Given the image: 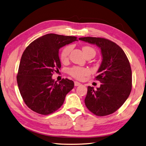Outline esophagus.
Masks as SVG:
<instances>
[{"instance_id":"1","label":"esophagus","mask_w":146,"mask_h":146,"mask_svg":"<svg viewBox=\"0 0 146 146\" xmlns=\"http://www.w3.org/2000/svg\"><path fill=\"white\" fill-rule=\"evenodd\" d=\"M74 84H75V86H79V85H81V83L78 82H74Z\"/></svg>"}]
</instances>
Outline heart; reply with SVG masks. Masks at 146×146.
<instances>
[{"instance_id":"b5f03b06","label":"heart","mask_w":146,"mask_h":146,"mask_svg":"<svg viewBox=\"0 0 146 146\" xmlns=\"http://www.w3.org/2000/svg\"><path fill=\"white\" fill-rule=\"evenodd\" d=\"M83 53L85 55L88 52H92L95 54V51L94 48L90 46H83L82 48ZM71 51V46H67L64 48L60 53V60L62 63H66L69 60V56ZM69 73L70 75L72 76L73 78L77 80H82L85 78V76H88L90 74V71L87 68H82L80 66H74L71 68L69 70Z\"/></svg>"}]
</instances>
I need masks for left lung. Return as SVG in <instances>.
<instances>
[{
	"label": "left lung",
	"instance_id": "1",
	"mask_svg": "<svg viewBox=\"0 0 146 146\" xmlns=\"http://www.w3.org/2000/svg\"><path fill=\"white\" fill-rule=\"evenodd\" d=\"M79 39L97 45L102 55L95 77L102 84L96 90L88 86L86 107L97 116L113 113L124 104L131 92L132 70L128 58L119 45L107 39L84 37Z\"/></svg>",
	"mask_w": 146,
	"mask_h": 146
}]
</instances>
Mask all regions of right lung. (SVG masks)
Instances as JSON below:
<instances>
[{
	"mask_svg": "<svg viewBox=\"0 0 146 146\" xmlns=\"http://www.w3.org/2000/svg\"><path fill=\"white\" fill-rule=\"evenodd\" d=\"M75 36L48 34L36 39L24 50L17 75L19 90L30 109L41 115L54 112L63 104L74 82L63 78L57 83L52 74L61 68L59 49L73 41Z\"/></svg>",
	"mask_w": 146,
	"mask_h": 146,
	"instance_id": "add662e5",
	"label": "right lung"
}]
</instances>
